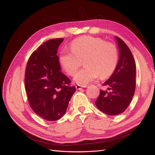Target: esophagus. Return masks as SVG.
Here are the masks:
<instances>
[{"instance_id": "1", "label": "esophagus", "mask_w": 155, "mask_h": 155, "mask_svg": "<svg viewBox=\"0 0 155 155\" xmlns=\"http://www.w3.org/2000/svg\"><path fill=\"white\" fill-rule=\"evenodd\" d=\"M83 87L85 88V87H87V86L86 85H84V86H82V85H77V86H76V88H77V90H81Z\"/></svg>"}]
</instances>
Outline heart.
Segmentation results:
<instances>
[{
	"mask_svg": "<svg viewBox=\"0 0 155 155\" xmlns=\"http://www.w3.org/2000/svg\"><path fill=\"white\" fill-rule=\"evenodd\" d=\"M83 58L85 68L78 71L74 78L81 85L89 83L99 75L104 78L113 73L118 60L117 48L100 38L83 36L72 42L71 49H62L58 61L68 75L74 76L80 67V59Z\"/></svg>",
	"mask_w": 155,
	"mask_h": 155,
	"instance_id": "obj_1",
	"label": "heart"
}]
</instances>
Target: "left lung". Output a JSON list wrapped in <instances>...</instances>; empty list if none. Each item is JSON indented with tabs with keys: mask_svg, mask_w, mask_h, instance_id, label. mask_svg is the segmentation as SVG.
I'll use <instances>...</instances> for the list:
<instances>
[{
	"mask_svg": "<svg viewBox=\"0 0 155 155\" xmlns=\"http://www.w3.org/2000/svg\"><path fill=\"white\" fill-rule=\"evenodd\" d=\"M119 59L114 72L103 83L107 91L101 90L95 104L108 115L119 114L127 109L136 88V64L132 52L125 42L116 37Z\"/></svg>",
	"mask_w": 155,
	"mask_h": 155,
	"instance_id": "8db88e82",
	"label": "left lung"
}]
</instances>
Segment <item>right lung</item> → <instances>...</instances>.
<instances>
[{
    "mask_svg": "<svg viewBox=\"0 0 155 155\" xmlns=\"http://www.w3.org/2000/svg\"><path fill=\"white\" fill-rule=\"evenodd\" d=\"M63 38L48 40L32 52L25 71L28 103L35 113L48 121L60 119L67 111L75 87L61 71L57 49Z\"/></svg>",
    "mask_w": 155,
    "mask_h": 155,
    "instance_id": "obj_1",
    "label": "right lung"
}]
</instances>
